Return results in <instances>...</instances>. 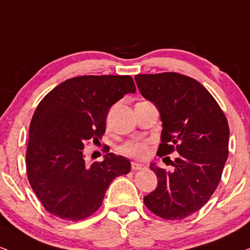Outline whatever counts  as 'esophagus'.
I'll list each match as a JSON object with an SVG mask.
<instances>
[{
	"instance_id": "34e87169",
	"label": "esophagus",
	"mask_w": 250,
	"mask_h": 250,
	"mask_svg": "<svg viewBox=\"0 0 250 250\" xmlns=\"http://www.w3.org/2000/svg\"><path fill=\"white\" fill-rule=\"evenodd\" d=\"M144 167H146V165L142 163H138V162H133V163H131V169L133 170H142L144 169Z\"/></svg>"
}]
</instances>
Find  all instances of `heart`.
I'll list each match as a JSON object with an SVG mask.
<instances>
[{
    "label": "heart",
    "instance_id": "1",
    "mask_svg": "<svg viewBox=\"0 0 250 250\" xmlns=\"http://www.w3.org/2000/svg\"><path fill=\"white\" fill-rule=\"evenodd\" d=\"M123 155L128 157L142 159L148 154V146L146 142H140V141H130V142L125 143L120 149Z\"/></svg>",
    "mask_w": 250,
    "mask_h": 250
}]
</instances>
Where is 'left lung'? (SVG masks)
<instances>
[{
    "mask_svg": "<svg viewBox=\"0 0 250 250\" xmlns=\"http://www.w3.org/2000/svg\"><path fill=\"white\" fill-rule=\"evenodd\" d=\"M135 80L161 115L157 155L178 152L173 171L150 164L158 183L143 198L144 204L161 218L182 220L199 211L220 182L228 157L227 119L209 92L190 77L167 72L138 74Z\"/></svg>",
    "mask_w": 250,
    "mask_h": 250,
    "instance_id": "left-lung-1",
    "label": "left lung"
}]
</instances>
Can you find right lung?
I'll use <instances>...</instances> for the list:
<instances>
[{
  "label": "right lung",
  "instance_id": "obj_1",
  "mask_svg": "<svg viewBox=\"0 0 250 250\" xmlns=\"http://www.w3.org/2000/svg\"><path fill=\"white\" fill-rule=\"evenodd\" d=\"M135 91L129 76H83L62 83L39 102L30 123L26 173L51 214L86 219L101 206L110 183L130 171V161L113 152L87 167L83 143L101 138L109 108Z\"/></svg>",
  "mask_w": 250,
  "mask_h": 250
}]
</instances>
